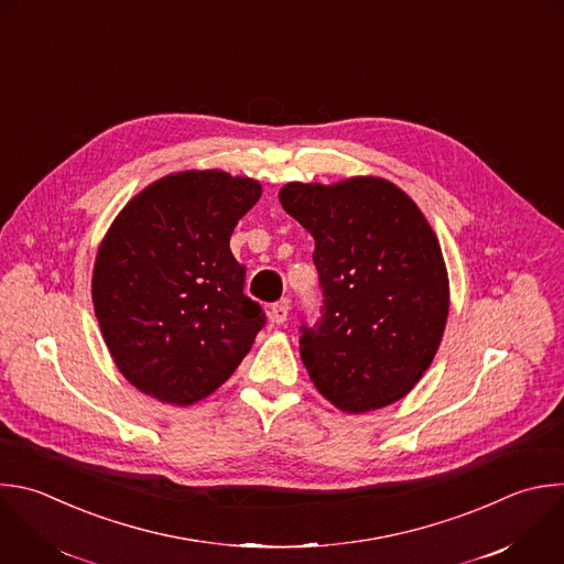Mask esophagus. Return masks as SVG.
Returning <instances> with one entry per match:
<instances>
[{
  "label": "esophagus",
  "mask_w": 564,
  "mask_h": 564,
  "mask_svg": "<svg viewBox=\"0 0 564 564\" xmlns=\"http://www.w3.org/2000/svg\"><path fill=\"white\" fill-rule=\"evenodd\" d=\"M288 314H290V303H288L285 299L279 301V303H274V305L270 307V318H272V323H276V325L285 323V321H288Z\"/></svg>",
  "instance_id": "obj_1"
}]
</instances>
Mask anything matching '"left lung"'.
I'll list each match as a JSON object with an SVG mask.
<instances>
[{
    "mask_svg": "<svg viewBox=\"0 0 564 564\" xmlns=\"http://www.w3.org/2000/svg\"><path fill=\"white\" fill-rule=\"evenodd\" d=\"M279 202L314 237L323 316L301 360L340 412L408 397L432 365L449 314V276L430 221L383 176L285 183Z\"/></svg>",
    "mask_w": 564,
    "mask_h": 564,
    "instance_id": "8db88e82",
    "label": "left lung"
}]
</instances>
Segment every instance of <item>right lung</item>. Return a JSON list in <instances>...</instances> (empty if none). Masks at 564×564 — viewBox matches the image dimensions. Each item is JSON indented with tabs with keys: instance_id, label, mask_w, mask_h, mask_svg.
I'll return each mask as SVG.
<instances>
[{
	"instance_id": "right-lung-1",
	"label": "right lung",
	"mask_w": 564,
	"mask_h": 564,
	"mask_svg": "<svg viewBox=\"0 0 564 564\" xmlns=\"http://www.w3.org/2000/svg\"><path fill=\"white\" fill-rule=\"evenodd\" d=\"M257 178L224 170L165 174L110 224L93 268V305L123 379L165 405L217 392L265 323L230 250L261 199Z\"/></svg>"
}]
</instances>
